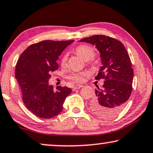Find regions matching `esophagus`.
Instances as JSON below:
<instances>
[{
	"label": "esophagus",
	"mask_w": 153,
	"mask_h": 153,
	"mask_svg": "<svg viewBox=\"0 0 153 153\" xmlns=\"http://www.w3.org/2000/svg\"><path fill=\"white\" fill-rule=\"evenodd\" d=\"M84 86L82 85H76L74 88V90H76V89H80V88L83 87Z\"/></svg>",
	"instance_id": "34e87169"
}]
</instances>
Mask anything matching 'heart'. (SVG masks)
Instances as JSON below:
<instances>
[{"mask_svg":"<svg viewBox=\"0 0 153 153\" xmlns=\"http://www.w3.org/2000/svg\"><path fill=\"white\" fill-rule=\"evenodd\" d=\"M76 53L82 58H83L85 61L93 59L96 56V51L94 50V48L85 44L77 46L76 48ZM66 61H67V55L65 54L62 58L61 64L62 65H65ZM86 74L85 72L72 73L68 76V78L71 79L74 82H82Z\"/></svg>","mask_w":153,"mask_h":153,"instance_id":"1","label":"heart"}]
</instances>
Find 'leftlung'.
Segmentation results:
<instances>
[{
  "label": "left lung",
  "instance_id": "left-lung-1",
  "mask_svg": "<svg viewBox=\"0 0 153 153\" xmlns=\"http://www.w3.org/2000/svg\"><path fill=\"white\" fill-rule=\"evenodd\" d=\"M79 42L95 45L102 61L95 79L105 81L102 89H96L91 111L100 118L114 117L121 111L132 91L134 71L128 52L120 41L108 36L94 35Z\"/></svg>",
  "mask_w": 153,
  "mask_h": 153
}]
</instances>
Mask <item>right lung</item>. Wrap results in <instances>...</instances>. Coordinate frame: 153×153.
I'll return each mask as SVG.
<instances>
[{
  "label": "right lung",
  "instance_id": "right-lung-1",
  "mask_svg": "<svg viewBox=\"0 0 153 153\" xmlns=\"http://www.w3.org/2000/svg\"><path fill=\"white\" fill-rule=\"evenodd\" d=\"M74 42L44 40L33 44L17 61L15 77L22 91L23 102L38 117L51 119L59 114L66 98L72 92L70 88L61 86L54 91L48 79L51 73L58 69L59 56Z\"/></svg>",
  "mask_w": 153,
  "mask_h": 153
}]
</instances>
